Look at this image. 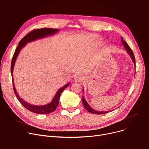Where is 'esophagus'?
<instances>
[{"label": "esophagus", "mask_w": 149, "mask_h": 149, "mask_svg": "<svg viewBox=\"0 0 149 149\" xmlns=\"http://www.w3.org/2000/svg\"><path fill=\"white\" fill-rule=\"evenodd\" d=\"M83 79H84V77L83 75H76L75 77L74 80L76 82H80V81H82L83 80Z\"/></svg>", "instance_id": "esophagus-1"}]
</instances>
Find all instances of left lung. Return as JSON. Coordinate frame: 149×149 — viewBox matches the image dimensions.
Listing matches in <instances>:
<instances>
[{"label": "left lung", "instance_id": "8db88e82", "mask_svg": "<svg viewBox=\"0 0 149 149\" xmlns=\"http://www.w3.org/2000/svg\"><path fill=\"white\" fill-rule=\"evenodd\" d=\"M121 40H122V45L124 46L125 50L126 51V52L127 53V54L130 56L131 58H132V61H133V62H134V63L135 68V57H134V54H133V53H132V49H131L130 47L127 45V44L125 41H123V37H121ZM83 91L84 92V89H83ZM81 100H82V102H83V104L84 107L85 108L86 110L88 112L90 113L95 114H105V113H108V112L111 111H100L95 110L94 109H93L90 105H88V104L87 102V101H86V100L84 99V97L83 96V97H82Z\"/></svg>", "mask_w": 149, "mask_h": 149}]
</instances>
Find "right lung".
<instances>
[{
  "mask_svg": "<svg viewBox=\"0 0 149 149\" xmlns=\"http://www.w3.org/2000/svg\"><path fill=\"white\" fill-rule=\"evenodd\" d=\"M58 31L59 30L58 29H51V28H42V29H38L33 30V31H31V32L27 34L22 39V40L19 42L12 59L11 72V75L13 78V88L14 91V93L16 95V97L18 99V100L20 102V103L23 105V106L24 108H26L27 110L34 113L47 114L51 113L54 111L56 110V108L58 105L59 98H60L62 92H63V91L65 88H66L69 84H70V83H67L66 85L61 87L60 89H58V91L56 93L52 101L50 103L43 105H35L29 104L28 102L24 101L22 97H19V96L18 95L16 91V89L14 86V83L13 80V71H14V68L15 63V61L17 60V58L18 57L19 53L20 52V50L27 44V43L36 41L37 39L46 38L48 36L53 35L56 33H57Z\"/></svg>",
  "mask_w": 149,
  "mask_h": 149,
  "instance_id": "add662e5",
  "label": "right lung"
}]
</instances>
